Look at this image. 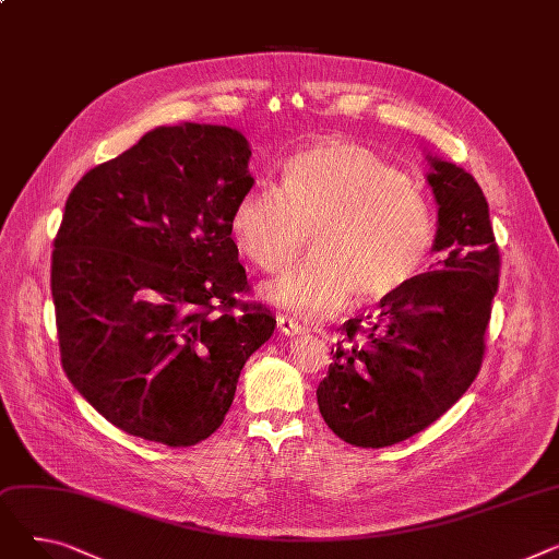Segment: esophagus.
Segmentation results:
<instances>
[{
	"instance_id": "1",
	"label": "esophagus",
	"mask_w": 559,
	"mask_h": 559,
	"mask_svg": "<svg viewBox=\"0 0 559 559\" xmlns=\"http://www.w3.org/2000/svg\"><path fill=\"white\" fill-rule=\"evenodd\" d=\"M276 321H278V331L283 333V335H287V337H295V335H301L306 329L299 324V321H295V319H289L287 314H278L276 317Z\"/></svg>"
}]
</instances>
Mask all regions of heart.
<instances>
[{
	"instance_id": "heart-1",
	"label": "heart",
	"mask_w": 559,
	"mask_h": 559,
	"mask_svg": "<svg viewBox=\"0 0 559 559\" xmlns=\"http://www.w3.org/2000/svg\"><path fill=\"white\" fill-rule=\"evenodd\" d=\"M308 228L314 251L267 287L270 301L308 321L331 317L354 295L392 299L419 274L435 240L426 197L396 165L350 140L289 156L281 186H251L230 213L235 242L267 274L297 258Z\"/></svg>"
}]
</instances>
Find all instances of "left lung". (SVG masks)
Returning a JSON list of instances; mask_svg holds the SVG:
<instances>
[{"label": "left lung", "instance_id": "1", "mask_svg": "<svg viewBox=\"0 0 559 559\" xmlns=\"http://www.w3.org/2000/svg\"><path fill=\"white\" fill-rule=\"evenodd\" d=\"M442 253L371 319H348L317 388L319 413L350 447L383 449L428 428L468 390L501 274L487 199L462 167L428 156Z\"/></svg>", "mask_w": 559, "mask_h": 559}]
</instances>
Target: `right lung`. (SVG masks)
I'll return each mask as SVG.
<instances>
[{"label":"right lung","mask_w":559,"mask_h":559,"mask_svg":"<svg viewBox=\"0 0 559 559\" xmlns=\"http://www.w3.org/2000/svg\"><path fill=\"white\" fill-rule=\"evenodd\" d=\"M228 127H160L87 171L51 251L61 365L127 435L194 447L222 424L240 371L276 319L249 292L230 238L253 186Z\"/></svg>","instance_id":"add662e5"}]
</instances>
